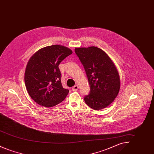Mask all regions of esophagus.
I'll return each instance as SVG.
<instances>
[{
  "label": "esophagus",
  "mask_w": 154,
  "mask_h": 154,
  "mask_svg": "<svg viewBox=\"0 0 154 154\" xmlns=\"http://www.w3.org/2000/svg\"><path fill=\"white\" fill-rule=\"evenodd\" d=\"M79 85H74L73 87L72 88V90H73V91H77V90L79 89Z\"/></svg>",
  "instance_id": "1"
}]
</instances>
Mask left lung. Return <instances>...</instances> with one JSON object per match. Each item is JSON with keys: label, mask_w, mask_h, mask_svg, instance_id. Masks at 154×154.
I'll use <instances>...</instances> for the list:
<instances>
[{"label": "left lung", "mask_w": 154, "mask_h": 154, "mask_svg": "<svg viewBox=\"0 0 154 154\" xmlns=\"http://www.w3.org/2000/svg\"><path fill=\"white\" fill-rule=\"evenodd\" d=\"M83 65L91 91L84 97L89 107L102 110L115 100L120 89V78L117 67L109 55L95 46L75 48Z\"/></svg>", "instance_id": "obj_1"}]
</instances>
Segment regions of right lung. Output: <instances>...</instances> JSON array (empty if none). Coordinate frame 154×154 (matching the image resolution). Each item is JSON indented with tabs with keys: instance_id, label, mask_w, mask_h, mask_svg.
<instances>
[{
	"instance_id": "add662e5",
	"label": "right lung",
	"mask_w": 154,
	"mask_h": 154,
	"mask_svg": "<svg viewBox=\"0 0 154 154\" xmlns=\"http://www.w3.org/2000/svg\"><path fill=\"white\" fill-rule=\"evenodd\" d=\"M72 53L70 48L56 44L38 50L30 57L24 80L26 90L35 102L51 107L66 98L69 91L62 87L58 66Z\"/></svg>"
}]
</instances>
